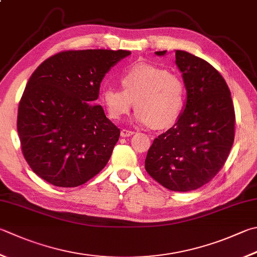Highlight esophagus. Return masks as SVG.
I'll return each instance as SVG.
<instances>
[{
	"label": "esophagus",
	"instance_id": "esophagus-1",
	"mask_svg": "<svg viewBox=\"0 0 257 257\" xmlns=\"http://www.w3.org/2000/svg\"><path fill=\"white\" fill-rule=\"evenodd\" d=\"M133 134H134L133 131H130L126 128H123L122 131H120V137H123V138L131 137V135H133Z\"/></svg>",
	"mask_w": 257,
	"mask_h": 257
}]
</instances>
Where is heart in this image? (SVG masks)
Listing matches in <instances>:
<instances>
[{
	"label": "heart",
	"instance_id": "obj_1",
	"mask_svg": "<svg viewBox=\"0 0 257 257\" xmlns=\"http://www.w3.org/2000/svg\"><path fill=\"white\" fill-rule=\"evenodd\" d=\"M120 85L106 87L100 99L110 119L126 115L135 103L134 118L156 128L171 126L180 118L186 104L187 87L182 77L161 67L139 64L120 75Z\"/></svg>",
	"mask_w": 257,
	"mask_h": 257
}]
</instances>
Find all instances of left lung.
<instances>
[{"label": "left lung", "instance_id": "left-lung-1", "mask_svg": "<svg viewBox=\"0 0 257 257\" xmlns=\"http://www.w3.org/2000/svg\"><path fill=\"white\" fill-rule=\"evenodd\" d=\"M176 64L187 87L186 107L154 139L145 170L169 190L186 192L211 181L224 167L234 142L235 109L225 79L209 62L177 50Z\"/></svg>", "mask_w": 257, "mask_h": 257}]
</instances>
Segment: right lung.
Returning a JSON list of instances; mask_svg holds the SVG:
<instances>
[{
  "label": "right lung",
  "mask_w": 257,
  "mask_h": 257,
  "mask_svg": "<svg viewBox=\"0 0 257 257\" xmlns=\"http://www.w3.org/2000/svg\"><path fill=\"white\" fill-rule=\"evenodd\" d=\"M126 50H67L48 58L28 80L18 109L23 157L56 187L84 185L103 170L119 128L96 105L104 76Z\"/></svg>",
  "instance_id": "right-lung-1"
}]
</instances>
